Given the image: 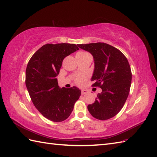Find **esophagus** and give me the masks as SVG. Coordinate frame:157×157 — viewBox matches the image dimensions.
Wrapping results in <instances>:
<instances>
[{"mask_svg": "<svg viewBox=\"0 0 157 157\" xmlns=\"http://www.w3.org/2000/svg\"><path fill=\"white\" fill-rule=\"evenodd\" d=\"M88 92V90H82V95L86 94Z\"/></svg>", "mask_w": 157, "mask_h": 157, "instance_id": "obj_1", "label": "esophagus"}]
</instances>
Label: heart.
Masks as SVG:
<instances>
[{
  "label": "heart",
  "instance_id": "1",
  "mask_svg": "<svg viewBox=\"0 0 157 157\" xmlns=\"http://www.w3.org/2000/svg\"><path fill=\"white\" fill-rule=\"evenodd\" d=\"M86 53H87V52H79L78 53V55H83V54H86ZM86 79H87V75H82L77 76L75 79V82L76 83V84H78V86H82L83 84H84V82L86 80Z\"/></svg>",
  "mask_w": 157,
  "mask_h": 157
}]
</instances>
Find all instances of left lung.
Listing matches in <instances>:
<instances>
[{"label": "left lung", "instance_id": "8db88e82", "mask_svg": "<svg viewBox=\"0 0 157 157\" xmlns=\"http://www.w3.org/2000/svg\"><path fill=\"white\" fill-rule=\"evenodd\" d=\"M90 52L94 61L91 80L92 86L100 87L102 92L94 102L88 106L90 113L99 120H106L121 111L129 93L132 71L128 59L113 46L103 42L79 44Z\"/></svg>", "mask_w": 157, "mask_h": 157}]
</instances>
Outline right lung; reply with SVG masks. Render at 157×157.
<instances>
[{
    "label": "right lung",
    "instance_id": "1",
    "mask_svg": "<svg viewBox=\"0 0 157 157\" xmlns=\"http://www.w3.org/2000/svg\"><path fill=\"white\" fill-rule=\"evenodd\" d=\"M78 50L75 44H46L32 55L27 65L25 85L32 101L52 121L67 119L81 95V90L75 86L60 88L56 78L63 59Z\"/></svg>",
    "mask_w": 157,
    "mask_h": 157
}]
</instances>
